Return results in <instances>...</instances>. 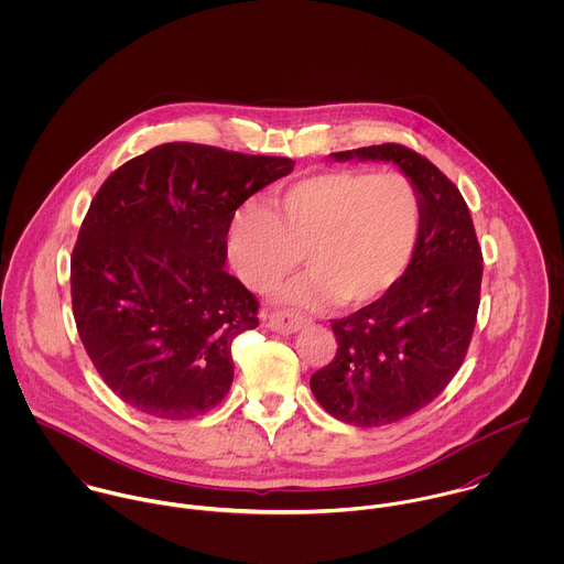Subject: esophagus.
<instances>
[{"mask_svg": "<svg viewBox=\"0 0 564 564\" xmlns=\"http://www.w3.org/2000/svg\"><path fill=\"white\" fill-rule=\"evenodd\" d=\"M306 323L304 317L300 315H293V313H271L264 317V325L271 329V332H278V334H295L302 325Z\"/></svg>", "mask_w": 564, "mask_h": 564, "instance_id": "1", "label": "esophagus"}]
</instances>
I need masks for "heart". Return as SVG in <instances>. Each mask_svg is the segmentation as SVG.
Listing matches in <instances>:
<instances>
[{
  "label": "heart",
  "mask_w": 564,
  "mask_h": 564,
  "mask_svg": "<svg viewBox=\"0 0 564 564\" xmlns=\"http://www.w3.org/2000/svg\"><path fill=\"white\" fill-rule=\"evenodd\" d=\"M421 202L402 173L325 171L249 202L230 224L228 251L237 275L267 291L291 273L297 253L308 269L280 291V302L347 308L376 300L403 273L414 251Z\"/></svg>",
  "instance_id": "1"
}]
</instances>
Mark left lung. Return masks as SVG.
<instances>
[{
	"label": "left lung",
	"mask_w": 564,
	"mask_h": 564,
	"mask_svg": "<svg viewBox=\"0 0 564 564\" xmlns=\"http://www.w3.org/2000/svg\"><path fill=\"white\" fill-rule=\"evenodd\" d=\"M329 156L393 162L421 202L402 278L373 304L332 322L336 356L311 378L334 419L380 427L434 402L460 369L480 306L482 249L460 191L427 159L395 143Z\"/></svg>",
	"instance_id": "8db88e82"
}]
</instances>
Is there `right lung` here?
Segmentation results:
<instances>
[{
	"mask_svg": "<svg viewBox=\"0 0 564 564\" xmlns=\"http://www.w3.org/2000/svg\"><path fill=\"white\" fill-rule=\"evenodd\" d=\"M293 164L164 143L101 184L72 256V302L84 349L119 400L182 421L228 395L232 343L258 325V302L224 269L226 237L242 202Z\"/></svg>",
	"mask_w": 564,
	"mask_h": 564,
	"instance_id": "obj_1",
	"label": "right lung"
}]
</instances>
